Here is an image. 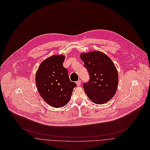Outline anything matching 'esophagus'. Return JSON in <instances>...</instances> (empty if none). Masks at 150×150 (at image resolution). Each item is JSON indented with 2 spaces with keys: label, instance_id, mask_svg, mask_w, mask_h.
Instances as JSON below:
<instances>
[{
  "label": "esophagus",
  "instance_id": "34e87169",
  "mask_svg": "<svg viewBox=\"0 0 150 150\" xmlns=\"http://www.w3.org/2000/svg\"><path fill=\"white\" fill-rule=\"evenodd\" d=\"M76 84L77 86H79L80 84H81V80H79L78 81H76Z\"/></svg>",
  "mask_w": 150,
  "mask_h": 150
}]
</instances>
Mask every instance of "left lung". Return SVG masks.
<instances>
[{
	"instance_id": "8db88e82",
	"label": "left lung",
	"mask_w": 150,
	"mask_h": 150,
	"mask_svg": "<svg viewBox=\"0 0 150 150\" xmlns=\"http://www.w3.org/2000/svg\"><path fill=\"white\" fill-rule=\"evenodd\" d=\"M80 58L90 76L88 82L83 85L87 96L96 104L108 102L114 96L118 84V73L114 63L99 51L81 53Z\"/></svg>"
}]
</instances>
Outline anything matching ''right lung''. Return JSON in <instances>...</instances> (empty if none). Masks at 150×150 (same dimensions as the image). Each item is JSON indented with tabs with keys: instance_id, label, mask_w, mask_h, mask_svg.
<instances>
[{
	"instance_id": "obj_1",
	"label": "right lung",
	"mask_w": 150,
	"mask_h": 150,
	"mask_svg": "<svg viewBox=\"0 0 150 150\" xmlns=\"http://www.w3.org/2000/svg\"><path fill=\"white\" fill-rule=\"evenodd\" d=\"M64 55L51 56L40 64L35 75L38 91L44 100L54 108L67 105L76 86L69 79L67 70L64 67Z\"/></svg>"
}]
</instances>
